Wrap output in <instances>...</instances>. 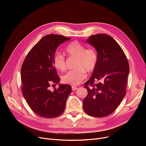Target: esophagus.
Wrapping results in <instances>:
<instances>
[{"label": "esophagus", "instance_id": "esophagus-1", "mask_svg": "<svg viewBox=\"0 0 146 146\" xmlns=\"http://www.w3.org/2000/svg\"><path fill=\"white\" fill-rule=\"evenodd\" d=\"M77 89H78L77 87H76V86H72V90H76Z\"/></svg>", "mask_w": 146, "mask_h": 146}]
</instances>
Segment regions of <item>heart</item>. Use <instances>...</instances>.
<instances>
[{
	"label": "heart",
	"instance_id": "1",
	"mask_svg": "<svg viewBox=\"0 0 146 146\" xmlns=\"http://www.w3.org/2000/svg\"><path fill=\"white\" fill-rule=\"evenodd\" d=\"M65 52L70 57L77 58L74 70L68 71L63 75L61 79L65 83L73 86L78 85L86 78V71L90 73L96 66L98 54L93 48H88L85 45L78 41H73L65 48ZM53 64L57 70L63 72L66 68L64 57L56 52L53 57Z\"/></svg>",
	"mask_w": 146,
	"mask_h": 146
}]
</instances>
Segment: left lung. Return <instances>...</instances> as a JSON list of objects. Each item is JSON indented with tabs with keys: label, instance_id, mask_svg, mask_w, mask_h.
<instances>
[{
	"label": "left lung",
	"instance_id": "8db88e82",
	"mask_svg": "<svg viewBox=\"0 0 146 146\" xmlns=\"http://www.w3.org/2000/svg\"><path fill=\"white\" fill-rule=\"evenodd\" d=\"M86 42L96 49L98 62L85 83L88 95L83 101V110L90 116L105 117L117 109L125 96L129 64L119 45L108 35H91Z\"/></svg>",
	"mask_w": 146,
	"mask_h": 146
}]
</instances>
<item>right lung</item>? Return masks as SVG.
<instances>
[{
  "label": "right lung",
  "instance_id": "add662e5",
  "mask_svg": "<svg viewBox=\"0 0 146 146\" xmlns=\"http://www.w3.org/2000/svg\"><path fill=\"white\" fill-rule=\"evenodd\" d=\"M70 38L56 34L44 36L29 51L22 64L23 96L31 109L41 117L60 115L72 92L71 86L59 83L60 78L53 64L57 47ZM52 83L58 84L59 88L51 91L49 87Z\"/></svg>",
  "mask_w": 146,
  "mask_h": 146
}]
</instances>
